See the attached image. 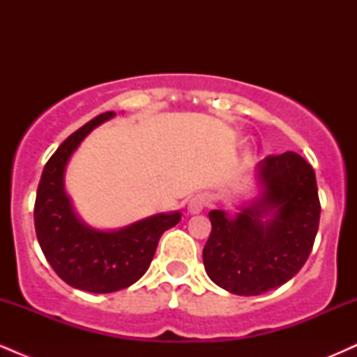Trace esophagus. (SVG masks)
Wrapping results in <instances>:
<instances>
[{
    "instance_id": "34e87169",
    "label": "esophagus",
    "mask_w": 357,
    "mask_h": 357,
    "mask_svg": "<svg viewBox=\"0 0 357 357\" xmlns=\"http://www.w3.org/2000/svg\"><path fill=\"white\" fill-rule=\"evenodd\" d=\"M210 204V196L206 192H198V195L191 196V199L188 202V211L190 213H199Z\"/></svg>"
}]
</instances>
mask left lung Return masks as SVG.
Masks as SVG:
<instances>
[{"label": "left lung", "instance_id": "8db88e82", "mask_svg": "<svg viewBox=\"0 0 357 357\" xmlns=\"http://www.w3.org/2000/svg\"><path fill=\"white\" fill-rule=\"evenodd\" d=\"M257 176L264 192L255 203L235 218L210 211L211 233L203 248L208 275L235 296H260L297 275L319 230L315 173L302 155H267Z\"/></svg>", "mask_w": 357, "mask_h": 357}]
</instances>
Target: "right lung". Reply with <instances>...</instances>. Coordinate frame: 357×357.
<instances>
[{
    "label": "right lung",
    "instance_id": "1",
    "mask_svg": "<svg viewBox=\"0 0 357 357\" xmlns=\"http://www.w3.org/2000/svg\"><path fill=\"white\" fill-rule=\"evenodd\" d=\"M116 112H105L61 142L43 167L35 199V230L48 264L70 287L109 294L132 285L149 268L161 235L181 213L154 215L119 231H97L77 218L63 188V173L73 151L93 127Z\"/></svg>",
    "mask_w": 357,
    "mask_h": 357
}]
</instances>
